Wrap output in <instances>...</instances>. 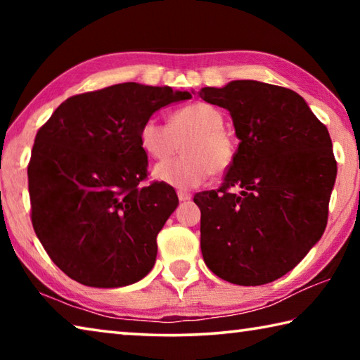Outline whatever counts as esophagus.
Wrapping results in <instances>:
<instances>
[{
	"mask_svg": "<svg viewBox=\"0 0 360 360\" xmlns=\"http://www.w3.org/2000/svg\"><path fill=\"white\" fill-rule=\"evenodd\" d=\"M178 198L179 202H187V200L192 198V195L186 191H178Z\"/></svg>",
	"mask_w": 360,
	"mask_h": 360,
	"instance_id": "1",
	"label": "esophagus"
}]
</instances>
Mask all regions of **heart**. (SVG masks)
Masks as SVG:
<instances>
[{
  "label": "heart",
  "instance_id": "b5f03b06",
  "mask_svg": "<svg viewBox=\"0 0 360 360\" xmlns=\"http://www.w3.org/2000/svg\"><path fill=\"white\" fill-rule=\"evenodd\" d=\"M182 146L186 155L154 168L155 179L178 188H192L214 173H224L235 158V143L224 131V114L210 103L195 101L172 112L168 125L155 117L139 130V143L154 160H167Z\"/></svg>",
  "mask_w": 360,
  "mask_h": 360
}]
</instances>
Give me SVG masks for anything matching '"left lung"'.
Wrapping results in <instances>:
<instances>
[{"label":"left lung","mask_w":360,"mask_h":360,"mask_svg":"<svg viewBox=\"0 0 360 360\" xmlns=\"http://www.w3.org/2000/svg\"><path fill=\"white\" fill-rule=\"evenodd\" d=\"M198 95L227 109L240 139L222 186L193 197L205 264L238 285L275 281L326 230L337 178L330 135L300 95L279 85L231 81Z\"/></svg>","instance_id":"left-lung-1"}]
</instances>
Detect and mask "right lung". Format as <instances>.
<instances>
[{
  "instance_id": "obj_1",
  "label": "right lung",
  "mask_w": 360,
  "mask_h": 360,
  "mask_svg": "<svg viewBox=\"0 0 360 360\" xmlns=\"http://www.w3.org/2000/svg\"><path fill=\"white\" fill-rule=\"evenodd\" d=\"M188 92L136 82L75 95L36 133L28 163L32 222L49 257L90 288L143 279L157 257V235L178 206L165 182L148 178L139 130Z\"/></svg>"
}]
</instances>
